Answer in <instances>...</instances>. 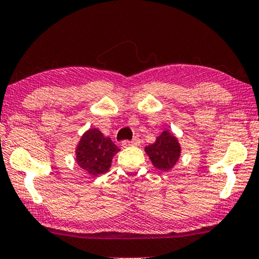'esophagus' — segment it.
Listing matches in <instances>:
<instances>
[{
  "label": "esophagus",
  "mask_w": 259,
  "mask_h": 259,
  "mask_svg": "<svg viewBox=\"0 0 259 259\" xmlns=\"http://www.w3.org/2000/svg\"><path fill=\"white\" fill-rule=\"evenodd\" d=\"M140 144V139L139 138H133V140H123L122 142V146H131V145H139Z\"/></svg>",
  "instance_id": "esophagus-1"
}]
</instances>
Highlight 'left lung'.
<instances>
[{
	"label": "left lung",
	"instance_id": "left-lung-1",
	"mask_svg": "<svg viewBox=\"0 0 259 259\" xmlns=\"http://www.w3.org/2000/svg\"><path fill=\"white\" fill-rule=\"evenodd\" d=\"M145 152L157 169L167 171L172 169L180 158L181 146L176 137L167 131L160 134L156 142L145 147Z\"/></svg>",
	"mask_w": 259,
	"mask_h": 259
}]
</instances>
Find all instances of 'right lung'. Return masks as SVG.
I'll use <instances>...</instances> for the list:
<instances>
[{
  "instance_id": "add662e5",
  "label": "right lung",
  "mask_w": 259,
  "mask_h": 259,
  "mask_svg": "<svg viewBox=\"0 0 259 259\" xmlns=\"http://www.w3.org/2000/svg\"><path fill=\"white\" fill-rule=\"evenodd\" d=\"M117 146L110 138H106L99 130L92 128L83 134L76 149L77 164L92 176L102 175L109 170Z\"/></svg>"
}]
</instances>
